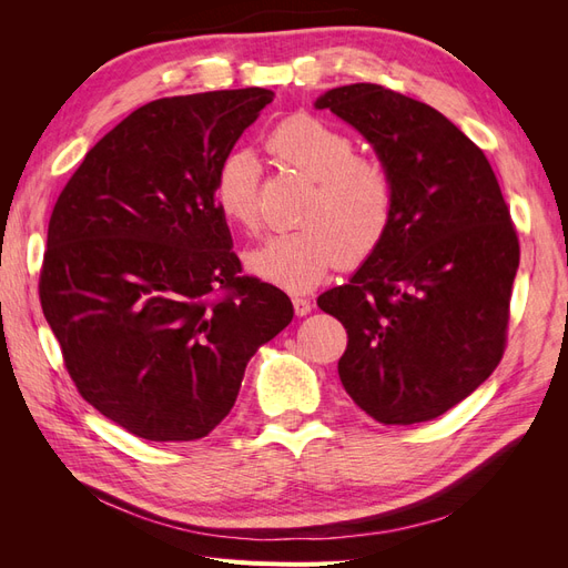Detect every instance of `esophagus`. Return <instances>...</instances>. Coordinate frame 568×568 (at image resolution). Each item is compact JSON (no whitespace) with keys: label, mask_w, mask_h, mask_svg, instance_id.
Segmentation results:
<instances>
[{"label":"esophagus","mask_w":568,"mask_h":568,"mask_svg":"<svg viewBox=\"0 0 568 568\" xmlns=\"http://www.w3.org/2000/svg\"><path fill=\"white\" fill-rule=\"evenodd\" d=\"M291 301H294V311H296V315H298V317H303V315H307V313L313 311V303H311V298H305V296H294Z\"/></svg>","instance_id":"esophagus-1"}]
</instances>
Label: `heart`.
Listing matches in <instances>:
<instances>
[{
	"mask_svg": "<svg viewBox=\"0 0 568 568\" xmlns=\"http://www.w3.org/2000/svg\"><path fill=\"white\" fill-rule=\"evenodd\" d=\"M274 159L313 180L301 222L305 227L270 236L246 255L253 277L286 291L313 288L341 261L357 265L382 246L393 220L388 170L357 156L346 132L296 113L267 136ZM213 196L220 213L253 232L261 222L257 163L251 151L227 153L215 170Z\"/></svg>",
	"mask_w": 568,
	"mask_h": 568,
	"instance_id": "obj_1",
	"label": "heart"
}]
</instances>
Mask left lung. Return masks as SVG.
<instances>
[{
  "mask_svg": "<svg viewBox=\"0 0 568 568\" xmlns=\"http://www.w3.org/2000/svg\"><path fill=\"white\" fill-rule=\"evenodd\" d=\"M393 184L382 246L317 298L348 332L338 376L382 424L440 417L500 365L519 239L493 168L436 109L372 82L324 92Z\"/></svg>",
  "mask_w": 568,
  "mask_h": 568,
  "instance_id": "obj_1",
  "label": "left lung"
}]
</instances>
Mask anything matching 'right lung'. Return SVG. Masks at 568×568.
Masks as SVG:
<instances>
[{
  "label": "right lung",
  "instance_id": "1",
  "mask_svg": "<svg viewBox=\"0 0 568 568\" xmlns=\"http://www.w3.org/2000/svg\"><path fill=\"white\" fill-rule=\"evenodd\" d=\"M274 99H156L88 151L49 217L42 313L80 395L125 432L199 440L230 415L255 351L294 317L242 274L215 170Z\"/></svg>",
  "mask_w": 568,
  "mask_h": 568
}]
</instances>
